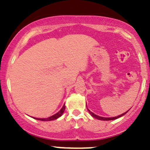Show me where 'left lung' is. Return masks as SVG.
<instances>
[{
    "instance_id": "obj_1",
    "label": "left lung",
    "mask_w": 150,
    "mask_h": 150,
    "mask_svg": "<svg viewBox=\"0 0 150 150\" xmlns=\"http://www.w3.org/2000/svg\"><path fill=\"white\" fill-rule=\"evenodd\" d=\"M88 112H89V113H90V114H91V115L92 116V117H94V118L97 119V120H103V121H108V120H116V119H118V118H120V117H122L123 115H125V114L126 113H127V112L128 111V110H127V112H125V113H124V114H121V115H120V116H117V117H110V118H109V117H107V118H106V117H105H105H99V116L96 115V114H94V113H92V112H91V111H90V110H88Z\"/></svg>"
}]
</instances>
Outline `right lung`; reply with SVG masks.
<instances>
[{
  "label": "right lung",
  "instance_id": "add662e5",
  "mask_svg": "<svg viewBox=\"0 0 150 150\" xmlns=\"http://www.w3.org/2000/svg\"><path fill=\"white\" fill-rule=\"evenodd\" d=\"M64 110H65V105H64V106L62 107V108L61 109V110H59L58 113H56V114L53 115L52 117H48V118H45V119H39V118H34V119H36V120H41V121H51V120H56V119H58L59 117H60L63 114L64 112Z\"/></svg>",
  "mask_w": 150,
  "mask_h": 150
}]
</instances>
